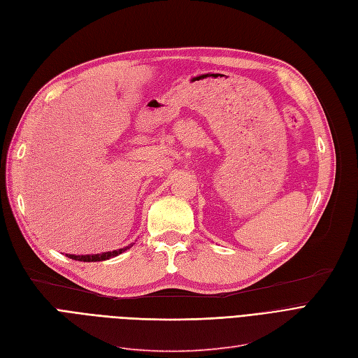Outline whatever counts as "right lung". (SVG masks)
<instances>
[{"label": "right lung", "instance_id": "right-lung-1", "mask_svg": "<svg viewBox=\"0 0 358 358\" xmlns=\"http://www.w3.org/2000/svg\"><path fill=\"white\" fill-rule=\"evenodd\" d=\"M132 246V245H131ZM131 246H127V248H122V249H117V250H112V252H103V254H97V255H71V254H66V257H69L71 259H75V261H84V262H96V261H106L109 258H113L119 254L125 252L127 249H129Z\"/></svg>", "mask_w": 358, "mask_h": 358}]
</instances>
